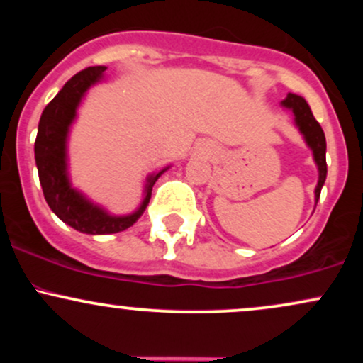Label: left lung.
<instances>
[{"label": "left lung", "instance_id": "obj_1", "mask_svg": "<svg viewBox=\"0 0 363 363\" xmlns=\"http://www.w3.org/2000/svg\"><path fill=\"white\" fill-rule=\"evenodd\" d=\"M281 107H285V109L294 112L295 126H297L298 131H301L303 140H306L307 147L312 150V157H314V162L315 165H318V172H319L318 186H315L314 189L315 205H318L320 189H323L324 181H326V174H328L326 138H324V131L323 128L319 126L318 121L314 119V116H312L309 104H307L306 99L301 97V95L289 94L281 101Z\"/></svg>", "mask_w": 363, "mask_h": 363}]
</instances>
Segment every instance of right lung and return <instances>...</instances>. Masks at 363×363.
I'll return each instance as SVG.
<instances>
[{
  "mask_svg": "<svg viewBox=\"0 0 363 363\" xmlns=\"http://www.w3.org/2000/svg\"><path fill=\"white\" fill-rule=\"evenodd\" d=\"M106 66H90L65 83L60 94L45 106L35 138V165L44 198L57 218L82 234L106 235L123 232L136 223L147 210L153 184L169 167L150 174L145 182L143 199L133 213L112 215L106 208L74 189L68 172V136L77 119V111L91 86L104 80Z\"/></svg>",
  "mask_w": 363,
  "mask_h": 363,
  "instance_id": "right-lung-1",
  "label": "right lung"
}]
</instances>
